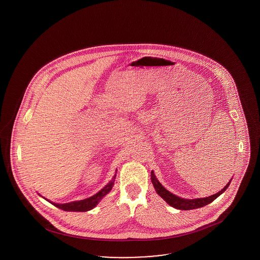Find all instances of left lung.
<instances>
[{
  "label": "left lung",
  "instance_id": "obj_1",
  "mask_svg": "<svg viewBox=\"0 0 260 260\" xmlns=\"http://www.w3.org/2000/svg\"><path fill=\"white\" fill-rule=\"evenodd\" d=\"M151 180H152V183L156 189V192L161 196V198L164 199L169 205H171L173 208H175L177 210H194V209H198V208H202V207H205V206L209 205L211 202H213L215 199L217 198L218 196H220L230 184V181H229L227 183V185L225 186L221 191H219L218 193H216L212 196H210V197L186 200V199L179 198V197L173 195V193H171L165 187H162L161 183L158 181V179L156 178L154 173H151Z\"/></svg>",
  "mask_w": 260,
  "mask_h": 260
}]
</instances>
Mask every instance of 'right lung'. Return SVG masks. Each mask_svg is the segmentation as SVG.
<instances>
[{"mask_svg":"<svg viewBox=\"0 0 260 260\" xmlns=\"http://www.w3.org/2000/svg\"><path fill=\"white\" fill-rule=\"evenodd\" d=\"M115 178H116V174L114 175L111 181L107 185L105 186L104 188H102L98 194L93 195L90 198L78 201V202H71V203H67V204H55V203H51V204L61 210H67V211H70V210L71 211H87V210H91L99 204V202L101 199L110 192L112 187L114 185Z\"/></svg>","mask_w":260,"mask_h":260,"instance_id":"obj_1","label":"right lung"}]
</instances>
